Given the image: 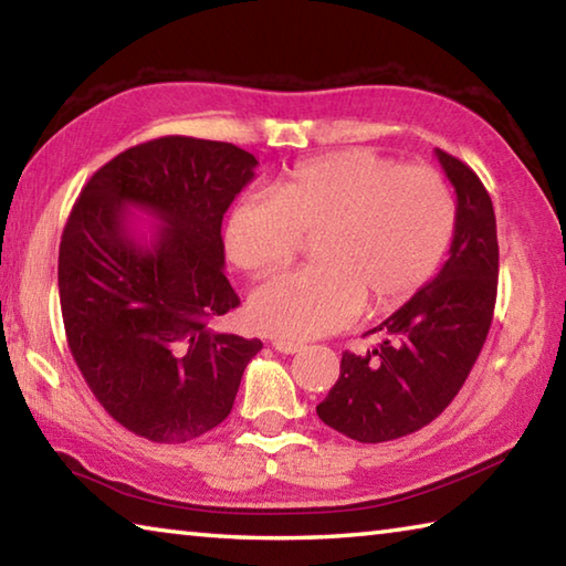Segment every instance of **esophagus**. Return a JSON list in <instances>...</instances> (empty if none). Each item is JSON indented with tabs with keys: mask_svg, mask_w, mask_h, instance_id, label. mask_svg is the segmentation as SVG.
<instances>
[{
	"mask_svg": "<svg viewBox=\"0 0 566 566\" xmlns=\"http://www.w3.org/2000/svg\"><path fill=\"white\" fill-rule=\"evenodd\" d=\"M272 347L276 352H282V354H296V352L306 349V344L304 342H292V339H274Z\"/></svg>",
	"mask_w": 566,
	"mask_h": 566,
	"instance_id": "esophagus-1",
	"label": "esophagus"
}]
</instances>
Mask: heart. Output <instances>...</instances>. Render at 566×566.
<instances>
[{"instance_id":"b5f03b06","label":"heart","mask_w":566,"mask_h":566,"mask_svg":"<svg viewBox=\"0 0 566 566\" xmlns=\"http://www.w3.org/2000/svg\"><path fill=\"white\" fill-rule=\"evenodd\" d=\"M454 222V199L432 167L344 149L296 165L272 195H239L224 249L239 270L262 276L290 264L302 237H314L317 264L272 276L249 300L262 332L310 339L342 329L364 302L387 312L411 300L437 274Z\"/></svg>"}]
</instances>
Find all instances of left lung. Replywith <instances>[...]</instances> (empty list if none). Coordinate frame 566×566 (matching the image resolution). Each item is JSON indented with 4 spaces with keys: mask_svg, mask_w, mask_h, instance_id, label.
<instances>
[{
    "mask_svg": "<svg viewBox=\"0 0 566 566\" xmlns=\"http://www.w3.org/2000/svg\"><path fill=\"white\" fill-rule=\"evenodd\" d=\"M457 191L449 260L407 304L371 332L381 344L367 354H342L337 385L317 415L364 444L391 442L427 427L449 407L490 334L500 244L490 191L464 161L437 149Z\"/></svg>",
    "mask_w": 566,
    "mask_h": 566,
    "instance_id": "8db88e82",
    "label": "left lung"
}]
</instances>
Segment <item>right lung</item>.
<instances>
[{"label":"right lung","instance_id":"1","mask_svg":"<svg viewBox=\"0 0 566 566\" xmlns=\"http://www.w3.org/2000/svg\"><path fill=\"white\" fill-rule=\"evenodd\" d=\"M256 165L227 142L159 137L94 171L66 219L60 302L72 357L107 415L149 442L222 424L262 349L209 327L239 306L222 219ZM129 206L163 224L149 243L133 237Z\"/></svg>","mask_w":566,"mask_h":566}]
</instances>
